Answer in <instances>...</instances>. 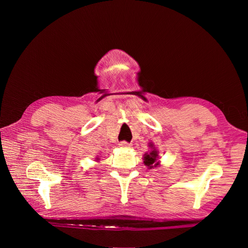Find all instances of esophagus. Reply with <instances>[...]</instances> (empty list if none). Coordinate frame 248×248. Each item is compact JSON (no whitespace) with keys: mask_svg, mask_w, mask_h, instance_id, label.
Returning <instances> with one entry per match:
<instances>
[{"mask_svg":"<svg viewBox=\"0 0 248 248\" xmlns=\"http://www.w3.org/2000/svg\"><path fill=\"white\" fill-rule=\"evenodd\" d=\"M119 147H120V148H123V149H127V148H130V144H128V142H127V141L123 140V141L120 142Z\"/></svg>","mask_w":248,"mask_h":248,"instance_id":"obj_1","label":"esophagus"}]
</instances>
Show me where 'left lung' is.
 Segmentation results:
<instances>
[{
  "label": "left lung",
  "instance_id": "1",
  "mask_svg": "<svg viewBox=\"0 0 248 248\" xmlns=\"http://www.w3.org/2000/svg\"><path fill=\"white\" fill-rule=\"evenodd\" d=\"M149 147L151 148V150H150V152L144 155V163L146 167H148V169H154L159 166L158 151H157L154 145L151 144V142L149 144Z\"/></svg>",
  "mask_w": 248,
  "mask_h": 248
}]
</instances>
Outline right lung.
<instances>
[{
  "label": "right lung",
  "instance_id": "1",
  "mask_svg": "<svg viewBox=\"0 0 248 248\" xmlns=\"http://www.w3.org/2000/svg\"><path fill=\"white\" fill-rule=\"evenodd\" d=\"M97 159H98V158H97Z\"/></svg>",
  "mask_w": 248,
  "mask_h": 248
}]
</instances>
